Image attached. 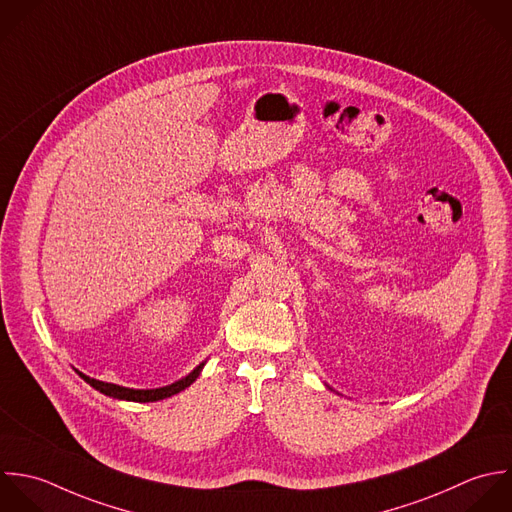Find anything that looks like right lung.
<instances>
[{"instance_id":"add662e5","label":"right lung","mask_w":512,"mask_h":512,"mask_svg":"<svg viewBox=\"0 0 512 512\" xmlns=\"http://www.w3.org/2000/svg\"><path fill=\"white\" fill-rule=\"evenodd\" d=\"M205 363H201L199 367H195L187 377L167 385V387H159V389H129V387H119V385H113V383H105V381H97V379H91L83 373H79V377L89 383L95 391L107 395V397H113V399H119V401H133V403H153V401H161V399H167L171 395H177L179 391L187 389L191 383H195V379L199 377L201 369H203Z\"/></svg>"}]
</instances>
